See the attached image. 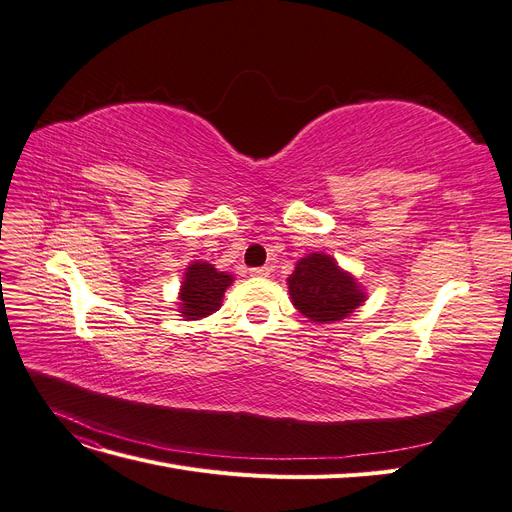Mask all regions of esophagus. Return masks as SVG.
<instances>
[{
    "label": "esophagus",
    "mask_w": 512,
    "mask_h": 512,
    "mask_svg": "<svg viewBox=\"0 0 512 512\" xmlns=\"http://www.w3.org/2000/svg\"><path fill=\"white\" fill-rule=\"evenodd\" d=\"M250 273H252L254 277H269V275H271V269H269V267H254V269H250Z\"/></svg>",
    "instance_id": "esophagus-1"
}]
</instances>
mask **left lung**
I'll return each instance as SVG.
<instances>
[{
	"label": "left lung",
	"instance_id": "obj_1",
	"mask_svg": "<svg viewBox=\"0 0 512 512\" xmlns=\"http://www.w3.org/2000/svg\"><path fill=\"white\" fill-rule=\"evenodd\" d=\"M286 282L292 305L318 324L348 318L367 299L356 277L322 252L303 256Z\"/></svg>",
	"mask_w": 512,
	"mask_h": 512
}]
</instances>
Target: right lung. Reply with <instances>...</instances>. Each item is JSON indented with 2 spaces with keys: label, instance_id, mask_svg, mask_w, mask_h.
I'll use <instances>...</instances> for the list:
<instances>
[{
  "label": "right lung",
  "instance_id": "1",
  "mask_svg": "<svg viewBox=\"0 0 512 512\" xmlns=\"http://www.w3.org/2000/svg\"><path fill=\"white\" fill-rule=\"evenodd\" d=\"M235 277L218 271L205 260H196L185 269L179 288V312L185 320L207 318L222 307L226 288Z\"/></svg>",
  "mask_w": 512,
  "mask_h": 512
}]
</instances>
